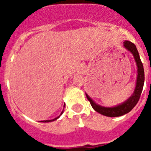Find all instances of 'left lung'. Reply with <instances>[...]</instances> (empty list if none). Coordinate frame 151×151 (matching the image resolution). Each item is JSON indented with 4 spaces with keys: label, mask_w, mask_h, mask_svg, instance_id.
<instances>
[{
    "label": "left lung",
    "mask_w": 151,
    "mask_h": 151,
    "mask_svg": "<svg viewBox=\"0 0 151 151\" xmlns=\"http://www.w3.org/2000/svg\"><path fill=\"white\" fill-rule=\"evenodd\" d=\"M124 47L133 55L134 59L136 63V66H137V79H136V85L133 94L125 102L114 107H104V106L98 105L86 94V97L91 103L92 108L96 112L106 117H119V116H122L127 113L130 112L138 103L142 91H143V84H144V70H143V63L140 60V57L137 51V48L133 43L129 41H124Z\"/></svg>",
    "instance_id": "1"
}]
</instances>
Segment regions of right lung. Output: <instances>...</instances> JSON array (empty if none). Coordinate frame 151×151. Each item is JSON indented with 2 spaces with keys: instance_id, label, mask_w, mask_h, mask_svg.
I'll list each match as a JSON object with an SVG mask.
<instances>
[{
  "instance_id": "right-lung-1",
  "label": "right lung",
  "mask_w": 151,
  "mask_h": 151,
  "mask_svg": "<svg viewBox=\"0 0 151 151\" xmlns=\"http://www.w3.org/2000/svg\"><path fill=\"white\" fill-rule=\"evenodd\" d=\"M64 106H65V104H64ZM63 110L62 111L61 114H60V115H62V114H63ZM60 115H59V117H55V118H54V119H52V120H46V121H42V122H53V121H55V120H56V119H58V118H59V117H60Z\"/></svg>"
}]
</instances>
